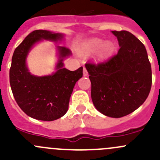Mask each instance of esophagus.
I'll return each instance as SVG.
<instances>
[{
  "label": "esophagus",
  "mask_w": 160,
  "mask_h": 160,
  "mask_svg": "<svg viewBox=\"0 0 160 160\" xmlns=\"http://www.w3.org/2000/svg\"><path fill=\"white\" fill-rule=\"evenodd\" d=\"M88 75V70H87V69L85 68V67H83V76H84V77H87Z\"/></svg>",
  "instance_id": "1"
}]
</instances>
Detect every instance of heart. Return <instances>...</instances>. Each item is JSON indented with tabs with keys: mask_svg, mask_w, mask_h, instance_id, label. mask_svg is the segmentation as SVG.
<instances>
[{
	"mask_svg": "<svg viewBox=\"0 0 160 160\" xmlns=\"http://www.w3.org/2000/svg\"><path fill=\"white\" fill-rule=\"evenodd\" d=\"M102 44L103 46L101 47V56L104 57V56L110 54L114 50V45L111 42H106L104 44H103V40L99 39V38H93L87 43L85 48L88 51H94V50L101 47Z\"/></svg>",
	"mask_w": 160,
	"mask_h": 160,
	"instance_id": "b5f03b06",
	"label": "heart"
}]
</instances>
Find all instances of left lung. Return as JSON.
<instances>
[{
  "instance_id": "1",
  "label": "left lung",
  "mask_w": 160,
  "mask_h": 160,
  "mask_svg": "<svg viewBox=\"0 0 160 160\" xmlns=\"http://www.w3.org/2000/svg\"><path fill=\"white\" fill-rule=\"evenodd\" d=\"M117 37V54L104 62L85 64L91 82L95 108L111 118L128 115L140 107L152 86L151 64L146 47L128 31H112Z\"/></svg>"
}]
</instances>
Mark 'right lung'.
Returning <instances> with one entry per match:
<instances>
[{"mask_svg":"<svg viewBox=\"0 0 160 160\" xmlns=\"http://www.w3.org/2000/svg\"><path fill=\"white\" fill-rule=\"evenodd\" d=\"M62 35L46 30L31 32L16 48L10 68V84L13 95L27 115L41 121H54L68 110L70 98L77 81L83 76V67L70 71L63 68L62 59L70 56V50L58 46L59 62L54 74L36 77L28 72L25 59L31 48L42 39L58 41Z\"/></svg>","mask_w":160,"mask_h":160,"instance_id":"1","label":"right lung"}]
</instances>
